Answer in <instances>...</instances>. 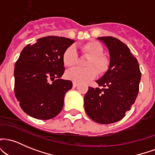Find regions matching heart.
<instances>
[{"label": "heart", "instance_id": "heart-1", "mask_svg": "<svg viewBox=\"0 0 155 155\" xmlns=\"http://www.w3.org/2000/svg\"><path fill=\"white\" fill-rule=\"evenodd\" d=\"M72 77H73V79L74 80V81H76V82H80V83H84L85 81H86V79H84V78L82 77L80 74H76V73H74V74H72Z\"/></svg>", "mask_w": 155, "mask_h": 155}]
</instances>
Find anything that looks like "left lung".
<instances>
[{
  "instance_id": "1",
  "label": "left lung",
  "mask_w": 155,
  "mask_h": 155,
  "mask_svg": "<svg viewBox=\"0 0 155 155\" xmlns=\"http://www.w3.org/2000/svg\"><path fill=\"white\" fill-rule=\"evenodd\" d=\"M74 41L47 36L28 44L15 67V93L23 111L38 120H50L62 111L65 93L72 82L60 79L64 74L63 56ZM49 75L52 83H48Z\"/></svg>"
}]
</instances>
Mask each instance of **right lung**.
<instances>
[{
	"mask_svg": "<svg viewBox=\"0 0 155 155\" xmlns=\"http://www.w3.org/2000/svg\"><path fill=\"white\" fill-rule=\"evenodd\" d=\"M109 54V63L95 87L84 96V110L99 124L118 122L135 103L139 90V65L126 44L111 36L99 37Z\"/></svg>",
	"mask_w": 155,
	"mask_h": 155,
	"instance_id": "1",
	"label": "right lung"
}]
</instances>
